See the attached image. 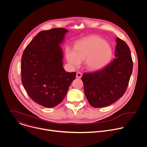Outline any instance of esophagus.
<instances>
[{"instance_id": "esophagus-1", "label": "esophagus", "mask_w": 147, "mask_h": 147, "mask_svg": "<svg viewBox=\"0 0 147 147\" xmlns=\"http://www.w3.org/2000/svg\"><path fill=\"white\" fill-rule=\"evenodd\" d=\"M82 77V74L80 72H77L76 74V77L78 78H80Z\"/></svg>"}]
</instances>
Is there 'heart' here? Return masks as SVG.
I'll list each match as a JSON object with an SVG mask.
<instances>
[{
    "label": "heart",
    "instance_id": "b5f03b06",
    "mask_svg": "<svg viewBox=\"0 0 147 147\" xmlns=\"http://www.w3.org/2000/svg\"><path fill=\"white\" fill-rule=\"evenodd\" d=\"M65 55L72 67H79L81 61L84 60L87 69L95 71L103 68L109 62L112 56V49L105 40L92 35L77 41L74 49L67 48Z\"/></svg>",
    "mask_w": 147,
    "mask_h": 147
}]
</instances>
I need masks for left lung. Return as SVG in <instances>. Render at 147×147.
<instances>
[{
    "mask_svg": "<svg viewBox=\"0 0 147 147\" xmlns=\"http://www.w3.org/2000/svg\"><path fill=\"white\" fill-rule=\"evenodd\" d=\"M116 42V58L104 68L82 76L85 95L94 108L110 105L120 99L127 88L133 71L131 52L124 40L117 37Z\"/></svg>",
    "mask_w": 147,
    "mask_h": 147,
    "instance_id": "obj_1",
    "label": "left lung"
}]
</instances>
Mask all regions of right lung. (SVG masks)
I'll return each instance as SVG.
<instances>
[{"label":"right lung","instance_id":"obj_1","mask_svg":"<svg viewBox=\"0 0 147 147\" xmlns=\"http://www.w3.org/2000/svg\"><path fill=\"white\" fill-rule=\"evenodd\" d=\"M69 31L55 28L39 32L25 49L22 57V81L32 100L45 108H53L65 97L76 78L75 72L63 67L60 45Z\"/></svg>","mask_w":147,"mask_h":147}]
</instances>
